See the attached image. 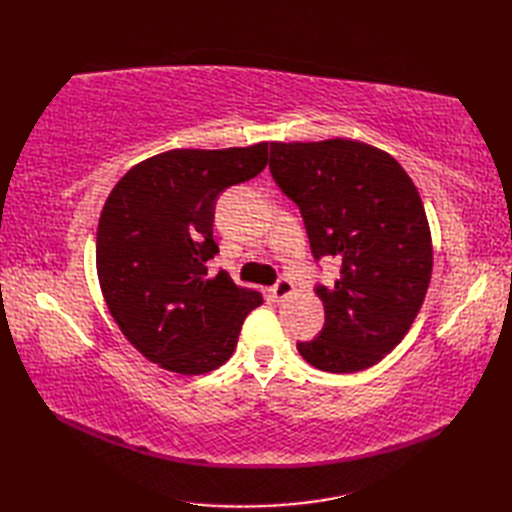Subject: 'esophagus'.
<instances>
[{
  "instance_id": "obj_1",
  "label": "esophagus",
  "mask_w": 512,
  "mask_h": 512,
  "mask_svg": "<svg viewBox=\"0 0 512 512\" xmlns=\"http://www.w3.org/2000/svg\"><path fill=\"white\" fill-rule=\"evenodd\" d=\"M292 295H295V284H292L290 279H279L277 284L273 286V297H275V301H286V299H290Z\"/></svg>"
}]
</instances>
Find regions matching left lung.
<instances>
[{"label":"left lung","instance_id":"8db88e82","mask_svg":"<svg viewBox=\"0 0 512 512\" xmlns=\"http://www.w3.org/2000/svg\"><path fill=\"white\" fill-rule=\"evenodd\" d=\"M270 173L301 209L314 257L341 277L319 286V339L297 350L312 367L352 374L405 339L427 297L433 242L416 184L394 156L352 138L270 143Z\"/></svg>","mask_w":512,"mask_h":512}]
</instances>
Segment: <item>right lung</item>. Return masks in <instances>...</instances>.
I'll return each mask as SVG.
<instances>
[{"instance_id":"obj_1","label":"right lung","mask_w":512,"mask_h":512,"mask_svg":"<svg viewBox=\"0 0 512 512\" xmlns=\"http://www.w3.org/2000/svg\"><path fill=\"white\" fill-rule=\"evenodd\" d=\"M268 143L171 149L138 162L107 195L96 231V273L107 310L147 361L209 374L233 356L262 292L237 286L215 257V200L262 173Z\"/></svg>"}]
</instances>
